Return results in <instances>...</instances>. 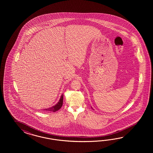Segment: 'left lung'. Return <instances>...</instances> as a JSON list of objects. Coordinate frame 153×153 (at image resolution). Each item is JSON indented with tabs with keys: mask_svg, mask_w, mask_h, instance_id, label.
Instances as JSON below:
<instances>
[{
	"mask_svg": "<svg viewBox=\"0 0 153 153\" xmlns=\"http://www.w3.org/2000/svg\"><path fill=\"white\" fill-rule=\"evenodd\" d=\"M91 108H92V107H91ZM92 109H93V108H92Z\"/></svg>",
	"mask_w": 153,
	"mask_h": 153,
	"instance_id": "left-lung-1",
	"label": "left lung"
}]
</instances>
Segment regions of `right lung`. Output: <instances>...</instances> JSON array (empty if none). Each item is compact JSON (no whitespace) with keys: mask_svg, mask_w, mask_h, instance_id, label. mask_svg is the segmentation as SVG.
Masks as SVG:
<instances>
[{"mask_svg":"<svg viewBox=\"0 0 153 153\" xmlns=\"http://www.w3.org/2000/svg\"><path fill=\"white\" fill-rule=\"evenodd\" d=\"M63 94H62L60 96V99L58 101V102L56 104V105H54L53 107H50L49 108H46L44 109L43 111H52V112H55V111H58L59 109H60V108L63 105Z\"/></svg>","mask_w":153,"mask_h":153,"instance_id":"1","label":"right lung"}]
</instances>
